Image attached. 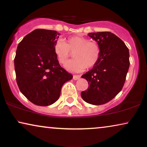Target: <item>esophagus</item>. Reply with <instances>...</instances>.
Segmentation results:
<instances>
[{
    "instance_id": "esophagus-1",
    "label": "esophagus",
    "mask_w": 147,
    "mask_h": 147,
    "mask_svg": "<svg viewBox=\"0 0 147 147\" xmlns=\"http://www.w3.org/2000/svg\"><path fill=\"white\" fill-rule=\"evenodd\" d=\"M73 78H74V80H79L80 78V76H79V75H75V76H74Z\"/></svg>"
}]
</instances>
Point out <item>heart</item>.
<instances>
[{
    "instance_id": "obj_1",
    "label": "heart",
    "mask_w": 147,
    "mask_h": 147,
    "mask_svg": "<svg viewBox=\"0 0 147 147\" xmlns=\"http://www.w3.org/2000/svg\"><path fill=\"white\" fill-rule=\"evenodd\" d=\"M53 51L57 61L65 65L71 53L74 59L70 61L65 67L74 72L84 71L86 68H91L97 63L100 57V50L96 42L90 41L87 38L74 36L67 38L65 41L58 40L53 47Z\"/></svg>"
}]
</instances>
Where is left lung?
Listing matches in <instances>:
<instances>
[{"label":"left lung","mask_w":147,"mask_h":147,"mask_svg":"<svg viewBox=\"0 0 147 147\" xmlns=\"http://www.w3.org/2000/svg\"><path fill=\"white\" fill-rule=\"evenodd\" d=\"M88 36L97 42L100 54L97 63L82 76L89 87L81 96L87 103L101 105L113 99L123 88L130 65L129 51L110 32L90 33Z\"/></svg>","instance_id":"left-lung-1"}]
</instances>
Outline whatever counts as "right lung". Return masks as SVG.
I'll use <instances>...</instances> for the list:
<instances>
[{"label":"right lung","mask_w":147,"mask_h":147,"mask_svg":"<svg viewBox=\"0 0 147 147\" xmlns=\"http://www.w3.org/2000/svg\"><path fill=\"white\" fill-rule=\"evenodd\" d=\"M60 34L38 29L23 38L15 57L17 85L32 103L47 106L59 99L62 86L73 76L59 65L53 47Z\"/></svg>","instance_id":"obj_1"}]
</instances>
